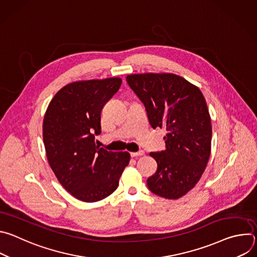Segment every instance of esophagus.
<instances>
[{
  "label": "esophagus",
  "mask_w": 257,
  "mask_h": 257,
  "mask_svg": "<svg viewBox=\"0 0 257 257\" xmlns=\"http://www.w3.org/2000/svg\"><path fill=\"white\" fill-rule=\"evenodd\" d=\"M130 156H131V158L141 157V156H144V152H143V151H139V152H137V153H130Z\"/></svg>",
  "instance_id": "obj_1"
}]
</instances>
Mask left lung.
<instances>
[{
    "label": "left lung",
    "instance_id": "left-lung-1",
    "mask_svg": "<svg viewBox=\"0 0 257 257\" xmlns=\"http://www.w3.org/2000/svg\"><path fill=\"white\" fill-rule=\"evenodd\" d=\"M145 106L151 126L166 128V150L151 153L157 172L149 189L164 198L178 199L191 190L203 174L211 146V122L200 89L171 73H145L126 77Z\"/></svg>",
    "mask_w": 257,
    "mask_h": 257
}]
</instances>
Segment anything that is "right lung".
<instances>
[{
  "label": "right lung",
  "mask_w": 257,
  "mask_h": 257,
  "mask_svg": "<svg viewBox=\"0 0 257 257\" xmlns=\"http://www.w3.org/2000/svg\"><path fill=\"white\" fill-rule=\"evenodd\" d=\"M118 77L70 83L51 100L43 136L49 164L62 186L75 198L95 202L112 194L128 166V153L96 145L103 105L120 88Z\"/></svg>",
  "instance_id": "obj_1"
}]
</instances>
